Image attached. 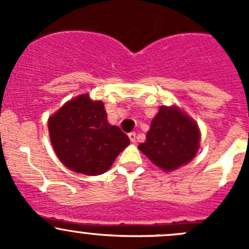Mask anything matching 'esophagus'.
I'll use <instances>...</instances> for the list:
<instances>
[{"label": "esophagus", "instance_id": "obj_1", "mask_svg": "<svg viewBox=\"0 0 249 249\" xmlns=\"http://www.w3.org/2000/svg\"><path fill=\"white\" fill-rule=\"evenodd\" d=\"M129 139H130V141H131V142H136V132H130L129 134Z\"/></svg>", "mask_w": 249, "mask_h": 249}]
</instances>
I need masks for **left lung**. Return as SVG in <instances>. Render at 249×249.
Wrapping results in <instances>:
<instances>
[{"label": "left lung", "mask_w": 249, "mask_h": 249, "mask_svg": "<svg viewBox=\"0 0 249 249\" xmlns=\"http://www.w3.org/2000/svg\"><path fill=\"white\" fill-rule=\"evenodd\" d=\"M197 124L177 107H160L152 120L141 152L165 171L178 169L189 162L199 149Z\"/></svg>", "instance_id": "1"}]
</instances>
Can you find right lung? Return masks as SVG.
Here are the masks:
<instances>
[{
	"label": "right lung",
	"instance_id": "add662e5",
	"mask_svg": "<svg viewBox=\"0 0 249 249\" xmlns=\"http://www.w3.org/2000/svg\"><path fill=\"white\" fill-rule=\"evenodd\" d=\"M49 135L57 158L74 172L97 176L112 166L130 144L127 135L107 122L101 101L80 95L48 120Z\"/></svg>",
	"mask_w": 249,
	"mask_h": 249
}]
</instances>
